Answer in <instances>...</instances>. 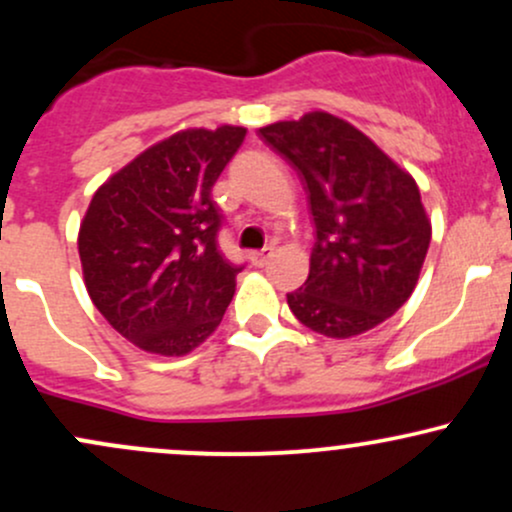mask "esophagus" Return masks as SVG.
Masks as SVG:
<instances>
[{"mask_svg": "<svg viewBox=\"0 0 512 512\" xmlns=\"http://www.w3.org/2000/svg\"><path fill=\"white\" fill-rule=\"evenodd\" d=\"M272 255H274V248L255 250V252H250V262L255 264V267H264V264L272 260Z\"/></svg>", "mask_w": 512, "mask_h": 512, "instance_id": "obj_1", "label": "esophagus"}]
</instances>
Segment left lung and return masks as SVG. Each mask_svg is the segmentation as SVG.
Segmentation results:
<instances>
[{"label": "left lung", "mask_w": 512, "mask_h": 512, "mask_svg": "<svg viewBox=\"0 0 512 512\" xmlns=\"http://www.w3.org/2000/svg\"><path fill=\"white\" fill-rule=\"evenodd\" d=\"M308 192L315 223L308 281L291 313L325 337H354L395 315L424 267L431 223L414 178L330 113L262 127Z\"/></svg>", "instance_id": "1"}]
</instances>
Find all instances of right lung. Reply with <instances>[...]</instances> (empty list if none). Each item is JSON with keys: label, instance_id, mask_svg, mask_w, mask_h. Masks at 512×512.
<instances>
[{"label": "right lung", "instance_id": "obj_1", "mask_svg": "<svg viewBox=\"0 0 512 512\" xmlns=\"http://www.w3.org/2000/svg\"><path fill=\"white\" fill-rule=\"evenodd\" d=\"M243 127L185 129L146 149L91 199L79 231L88 296L122 337L182 356L219 327L243 264L219 250L211 199Z\"/></svg>", "mask_w": 512, "mask_h": 512}]
</instances>
